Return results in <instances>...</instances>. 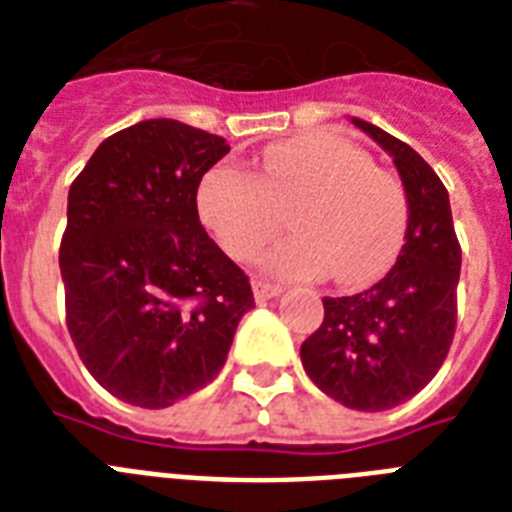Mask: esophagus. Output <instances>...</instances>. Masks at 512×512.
Returning <instances> with one entry per match:
<instances>
[{
    "label": "esophagus",
    "instance_id": "obj_1",
    "mask_svg": "<svg viewBox=\"0 0 512 512\" xmlns=\"http://www.w3.org/2000/svg\"><path fill=\"white\" fill-rule=\"evenodd\" d=\"M252 289H255V300H257V303H265V300H271V297H279L281 295L279 284H273V281H265V279H255V281H252Z\"/></svg>",
    "mask_w": 512,
    "mask_h": 512
}]
</instances>
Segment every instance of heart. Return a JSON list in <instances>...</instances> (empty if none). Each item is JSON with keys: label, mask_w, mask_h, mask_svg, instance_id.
I'll return each instance as SVG.
<instances>
[{"label": "heart", "mask_w": 512, "mask_h": 512, "mask_svg": "<svg viewBox=\"0 0 512 512\" xmlns=\"http://www.w3.org/2000/svg\"><path fill=\"white\" fill-rule=\"evenodd\" d=\"M199 215L233 260L255 257L281 231L284 212L297 233L265 255L281 276H335L366 287L396 263L409 225L401 180L372 156L335 135L273 143L255 170L215 164L196 191Z\"/></svg>", "instance_id": "1"}]
</instances>
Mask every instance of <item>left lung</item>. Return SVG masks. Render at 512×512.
<instances>
[{"mask_svg": "<svg viewBox=\"0 0 512 512\" xmlns=\"http://www.w3.org/2000/svg\"><path fill=\"white\" fill-rule=\"evenodd\" d=\"M396 164L409 225L396 265L361 295L324 297V321L300 348L308 377L358 412L417 396L444 364L457 329L462 249L441 177L404 140L353 119Z\"/></svg>", "mask_w": 512, "mask_h": 512, "instance_id": "left-lung-1", "label": "left lung"}]
</instances>
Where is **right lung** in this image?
Wrapping results in <instances>:
<instances>
[{
	"label": "right lung",
	"mask_w": 512,
	"mask_h": 512,
	"mask_svg": "<svg viewBox=\"0 0 512 512\" xmlns=\"http://www.w3.org/2000/svg\"><path fill=\"white\" fill-rule=\"evenodd\" d=\"M231 146L148 119L98 146L68 191L66 327L87 372L124 404L164 409L215 380L249 276L209 239L196 191Z\"/></svg>",
	"instance_id": "add662e5"
}]
</instances>
